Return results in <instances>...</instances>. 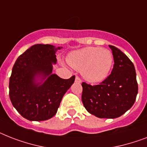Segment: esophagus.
<instances>
[{"mask_svg": "<svg viewBox=\"0 0 147 147\" xmlns=\"http://www.w3.org/2000/svg\"><path fill=\"white\" fill-rule=\"evenodd\" d=\"M75 82L76 83H80L82 81H81L80 78L79 77H76V78H75Z\"/></svg>", "mask_w": 147, "mask_h": 147, "instance_id": "esophagus-1", "label": "esophagus"}]
</instances>
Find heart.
Instances as JSON below:
<instances>
[{"mask_svg": "<svg viewBox=\"0 0 147 147\" xmlns=\"http://www.w3.org/2000/svg\"><path fill=\"white\" fill-rule=\"evenodd\" d=\"M69 64L82 73L83 78L92 83L105 80L114 63L113 55L108 49L86 47L68 55Z\"/></svg>", "mask_w": 147, "mask_h": 147, "instance_id": "b5f03b06", "label": "heart"}]
</instances>
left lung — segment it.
Returning a JSON list of instances; mask_svg holds the SVG:
<instances>
[{
	"label": "left lung",
	"mask_w": 147,
	"mask_h": 147,
	"mask_svg": "<svg viewBox=\"0 0 147 147\" xmlns=\"http://www.w3.org/2000/svg\"><path fill=\"white\" fill-rule=\"evenodd\" d=\"M114 57L111 74L99 85L82 83V102L88 112L99 118H116L133 106L138 85L134 64L116 47L109 45Z\"/></svg>",
	"instance_id": "8db88e82"
}]
</instances>
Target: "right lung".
I'll return each mask as SVG.
<instances>
[{
  "label": "right lung",
  "mask_w": 147,
  "mask_h": 147,
  "mask_svg": "<svg viewBox=\"0 0 147 147\" xmlns=\"http://www.w3.org/2000/svg\"><path fill=\"white\" fill-rule=\"evenodd\" d=\"M62 47L36 44L16 59L9 83V95L16 111L29 121L50 119L57 113L63 96L75 76L64 80L52 74L56 51Z\"/></svg>",
  "instance_id": "right-lung-1"
}]
</instances>
